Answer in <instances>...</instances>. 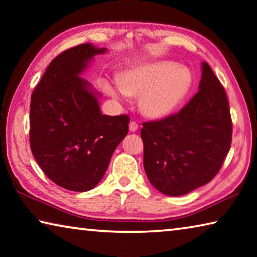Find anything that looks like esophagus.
<instances>
[{
	"mask_svg": "<svg viewBox=\"0 0 257 257\" xmlns=\"http://www.w3.org/2000/svg\"><path fill=\"white\" fill-rule=\"evenodd\" d=\"M129 129H130V132H136V130L138 129V124L135 121H132L129 123Z\"/></svg>",
	"mask_w": 257,
	"mask_h": 257,
	"instance_id": "1",
	"label": "esophagus"
}]
</instances>
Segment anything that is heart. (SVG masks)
Wrapping results in <instances>:
<instances>
[{
	"label": "heart",
	"instance_id": "heart-1",
	"mask_svg": "<svg viewBox=\"0 0 257 257\" xmlns=\"http://www.w3.org/2000/svg\"><path fill=\"white\" fill-rule=\"evenodd\" d=\"M191 74L186 68L168 62L141 64L120 77V89L105 84L106 91L119 99L122 93L140 96V108L153 119L172 113L184 99L191 87Z\"/></svg>",
	"mask_w": 257,
	"mask_h": 257
}]
</instances>
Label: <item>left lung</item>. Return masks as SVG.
Masks as SVG:
<instances>
[{
  "label": "left lung",
  "instance_id": "left-lung-1",
  "mask_svg": "<svg viewBox=\"0 0 257 257\" xmlns=\"http://www.w3.org/2000/svg\"><path fill=\"white\" fill-rule=\"evenodd\" d=\"M199 91L180 112L144 122V169L166 195L178 197L209 183L230 151L232 121L223 85L207 63L201 64Z\"/></svg>",
  "mask_w": 257,
  "mask_h": 257
}]
</instances>
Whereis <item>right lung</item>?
Wrapping results in <instances>:
<instances>
[{"label":"right lung","instance_id":"right-lung-1","mask_svg":"<svg viewBox=\"0 0 257 257\" xmlns=\"http://www.w3.org/2000/svg\"><path fill=\"white\" fill-rule=\"evenodd\" d=\"M105 52L92 43L65 50L49 64L31 97L32 153L52 182L75 192L98 184L129 132V116L103 115L100 93L80 76Z\"/></svg>","mask_w":257,"mask_h":257}]
</instances>
